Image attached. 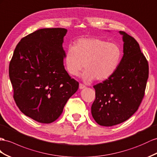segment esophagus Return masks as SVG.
<instances>
[{"label":"esophagus","instance_id":"esophagus-1","mask_svg":"<svg viewBox=\"0 0 157 157\" xmlns=\"http://www.w3.org/2000/svg\"><path fill=\"white\" fill-rule=\"evenodd\" d=\"M79 87L80 90H82V89H83V88H85V87H86V86L83 85V84H82V83H79Z\"/></svg>","mask_w":157,"mask_h":157}]
</instances>
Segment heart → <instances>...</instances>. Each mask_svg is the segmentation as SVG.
Here are the masks:
<instances>
[{
	"instance_id": "heart-1",
	"label": "heart",
	"mask_w": 157,
	"mask_h": 157,
	"mask_svg": "<svg viewBox=\"0 0 157 157\" xmlns=\"http://www.w3.org/2000/svg\"><path fill=\"white\" fill-rule=\"evenodd\" d=\"M123 56L122 48L118 44L97 38L78 40L74 47L67 48L65 63L68 73L78 76L84 68L83 80L90 82L95 79L104 81L117 70Z\"/></svg>"
}]
</instances>
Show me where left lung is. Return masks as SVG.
Masks as SVG:
<instances>
[{"label": "left lung", "instance_id": "1", "mask_svg": "<svg viewBox=\"0 0 157 157\" xmlns=\"http://www.w3.org/2000/svg\"><path fill=\"white\" fill-rule=\"evenodd\" d=\"M123 56L109 78L94 86L91 114L99 124L111 127L125 121L141 103L148 78V64L136 40L123 31Z\"/></svg>", "mask_w": 157, "mask_h": 157}]
</instances>
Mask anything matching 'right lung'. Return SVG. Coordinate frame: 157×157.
<instances>
[{
	"label": "right lung",
	"instance_id": "1",
	"mask_svg": "<svg viewBox=\"0 0 157 157\" xmlns=\"http://www.w3.org/2000/svg\"><path fill=\"white\" fill-rule=\"evenodd\" d=\"M67 30L42 29L21 39L9 64L14 99L25 115L50 123L62 114L79 87L64 68L62 44Z\"/></svg>",
	"mask_w": 157,
	"mask_h": 157
}]
</instances>
